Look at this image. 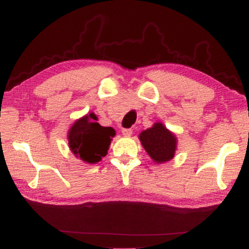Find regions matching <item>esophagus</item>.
<instances>
[{"instance_id": "esophagus-1", "label": "esophagus", "mask_w": 249, "mask_h": 249, "mask_svg": "<svg viewBox=\"0 0 249 249\" xmlns=\"http://www.w3.org/2000/svg\"><path fill=\"white\" fill-rule=\"evenodd\" d=\"M123 134L124 137H131L132 135V130L131 129H123Z\"/></svg>"}]
</instances>
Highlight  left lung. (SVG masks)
<instances>
[{
  "label": "left lung",
  "instance_id": "8db88e82",
  "mask_svg": "<svg viewBox=\"0 0 249 249\" xmlns=\"http://www.w3.org/2000/svg\"><path fill=\"white\" fill-rule=\"evenodd\" d=\"M139 139L154 162L165 163L175 157L178 145L177 137L160 121L142 131Z\"/></svg>",
  "mask_w": 249,
  "mask_h": 249
}]
</instances>
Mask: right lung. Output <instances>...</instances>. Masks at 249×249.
<instances>
[{"label":"right lung","mask_w":249,"mask_h":249,"mask_svg":"<svg viewBox=\"0 0 249 249\" xmlns=\"http://www.w3.org/2000/svg\"><path fill=\"white\" fill-rule=\"evenodd\" d=\"M94 112L77 119L68 130L67 139L71 153L87 163H96L107 155L112 138L111 126H102Z\"/></svg>","instance_id":"right-lung-1"}]
</instances>
